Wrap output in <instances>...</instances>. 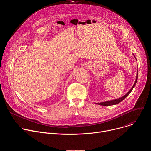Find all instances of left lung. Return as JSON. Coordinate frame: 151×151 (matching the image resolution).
Returning a JSON list of instances; mask_svg holds the SVG:
<instances>
[{"label": "left lung", "instance_id": "1", "mask_svg": "<svg viewBox=\"0 0 151 151\" xmlns=\"http://www.w3.org/2000/svg\"><path fill=\"white\" fill-rule=\"evenodd\" d=\"M135 58H136V57L134 56ZM137 78H138V71L137 72V75H136V81H135V82H134V84L133 85V86L132 87V88L130 89V90L129 91L127 94H125V95H124V96H122V97L121 98H119V99H115V100H109V101H104V102H101V103H97L96 104H99V105H102V106H111V105H114V104H116L119 103H120L121 101H122L125 97H127L129 94H130L132 90L133 89V88L135 87V85L136 84V82H137Z\"/></svg>", "mask_w": 151, "mask_h": 151}]
</instances>
